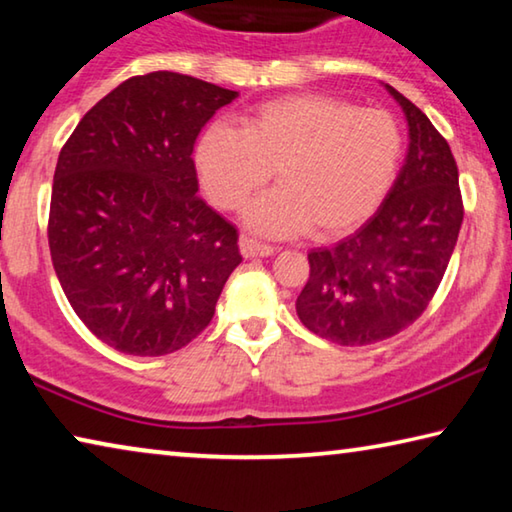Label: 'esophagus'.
Instances as JSON below:
<instances>
[{"label": "esophagus", "instance_id": "1", "mask_svg": "<svg viewBox=\"0 0 512 512\" xmlns=\"http://www.w3.org/2000/svg\"><path fill=\"white\" fill-rule=\"evenodd\" d=\"M239 248H241V255H244L246 259L248 257H268V255L275 253L273 246L262 244V241L250 239V237H241L239 239Z\"/></svg>", "mask_w": 512, "mask_h": 512}]
</instances>
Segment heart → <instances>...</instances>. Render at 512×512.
<instances>
[{"label": "heart", "instance_id": "obj_1", "mask_svg": "<svg viewBox=\"0 0 512 512\" xmlns=\"http://www.w3.org/2000/svg\"><path fill=\"white\" fill-rule=\"evenodd\" d=\"M402 153V128L391 112L305 92L259 103L237 128L207 126L194 164L205 194L223 210H241L275 167L280 187L248 207V228L271 237L309 228L336 237L384 203Z\"/></svg>", "mask_w": 512, "mask_h": 512}]
</instances>
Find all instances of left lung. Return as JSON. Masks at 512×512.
I'll list each match as a JSON object with an SVG mask.
<instances>
[{
  "label": "left lung",
  "mask_w": 512,
  "mask_h": 512,
  "mask_svg": "<svg viewBox=\"0 0 512 512\" xmlns=\"http://www.w3.org/2000/svg\"><path fill=\"white\" fill-rule=\"evenodd\" d=\"M409 124V149L391 192L336 246L316 248L296 300L309 332L339 345L391 339L422 316L452 259L463 223L458 167L429 117L391 85Z\"/></svg>",
  "instance_id": "left-lung-1"
}]
</instances>
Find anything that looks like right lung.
I'll list each match as a JSON object with an SVG mask.
<instances>
[{
	"label": "right lung",
	"instance_id": "obj_1",
	"mask_svg": "<svg viewBox=\"0 0 512 512\" xmlns=\"http://www.w3.org/2000/svg\"><path fill=\"white\" fill-rule=\"evenodd\" d=\"M194 76L117 85L58 155L49 250L85 327L133 357H162L210 325L241 264L237 230L198 198L196 137L235 101Z\"/></svg>",
	"mask_w": 512,
	"mask_h": 512
}]
</instances>
